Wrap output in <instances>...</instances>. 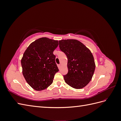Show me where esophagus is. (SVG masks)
Here are the masks:
<instances>
[{"mask_svg": "<svg viewBox=\"0 0 121 121\" xmlns=\"http://www.w3.org/2000/svg\"><path fill=\"white\" fill-rule=\"evenodd\" d=\"M61 64H59V65H58V68H59V69H61Z\"/></svg>", "mask_w": 121, "mask_h": 121, "instance_id": "obj_1", "label": "esophagus"}]
</instances>
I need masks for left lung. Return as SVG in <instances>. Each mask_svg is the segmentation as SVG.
<instances>
[{"mask_svg": "<svg viewBox=\"0 0 121 121\" xmlns=\"http://www.w3.org/2000/svg\"><path fill=\"white\" fill-rule=\"evenodd\" d=\"M59 47L68 58V72L64 76L67 84L75 89H81L91 81L95 69L90 50L77 40L59 41Z\"/></svg>", "mask_w": 121, "mask_h": 121, "instance_id": "8db88e82", "label": "left lung"}]
</instances>
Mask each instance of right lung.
Here are the masks:
<instances>
[{
  "label": "right lung",
  "mask_w": 121,
  "mask_h": 121,
  "mask_svg": "<svg viewBox=\"0 0 121 121\" xmlns=\"http://www.w3.org/2000/svg\"><path fill=\"white\" fill-rule=\"evenodd\" d=\"M57 40L42 37L31 43L21 60L23 75L32 88L37 91L45 89L53 82L58 69L53 51Z\"/></svg>",
  "instance_id": "right-lung-1"
}]
</instances>
